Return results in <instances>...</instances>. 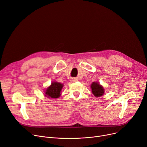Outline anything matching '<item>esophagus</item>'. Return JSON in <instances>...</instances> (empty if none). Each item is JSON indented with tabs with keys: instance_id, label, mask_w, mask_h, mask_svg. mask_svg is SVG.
Instances as JSON below:
<instances>
[{
	"instance_id": "34e87169",
	"label": "esophagus",
	"mask_w": 147,
	"mask_h": 147,
	"mask_svg": "<svg viewBox=\"0 0 147 147\" xmlns=\"http://www.w3.org/2000/svg\"><path fill=\"white\" fill-rule=\"evenodd\" d=\"M72 81H73V80H72Z\"/></svg>"
}]
</instances>
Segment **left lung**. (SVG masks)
<instances>
[{
    "label": "left lung",
    "mask_w": 147,
    "mask_h": 147,
    "mask_svg": "<svg viewBox=\"0 0 147 147\" xmlns=\"http://www.w3.org/2000/svg\"><path fill=\"white\" fill-rule=\"evenodd\" d=\"M92 94L96 97H100L104 94V88L99 84L98 83L94 82L91 85Z\"/></svg>",
    "instance_id": "obj_1"
}]
</instances>
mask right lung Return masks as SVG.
Returning <instances> with one entry per match:
<instances>
[{"label":"right lung","instance_id":"right-lung-1","mask_svg":"<svg viewBox=\"0 0 147 147\" xmlns=\"http://www.w3.org/2000/svg\"><path fill=\"white\" fill-rule=\"evenodd\" d=\"M63 87V85L60 83L54 82L47 89L46 92V96L49 98H56L61 95L60 91Z\"/></svg>","mask_w":147,"mask_h":147}]
</instances>
